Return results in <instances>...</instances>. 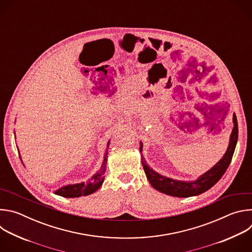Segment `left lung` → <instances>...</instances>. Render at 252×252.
Masks as SVG:
<instances>
[{"label":"left lung","mask_w":252,"mask_h":252,"mask_svg":"<svg viewBox=\"0 0 252 252\" xmlns=\"http://www.w3.org/2000/svg\"><path fill=\"white\" fill-rule=\"evenodd\" d=\"M233 129L230 134L229 145L226 153L222 157V158L212 166L208 171L200 175L194 182H181L175 181V179L163 176L158 172H156L153 168H151L147 163L143 157H141V164L145 169L146 175L149 179L150 184L157 190L165 193L167 195L176 196V197H189L198 195L209 189H211L215 184H217L221 176L226 171L227 167L230 164L236 142L238 138V125L235 114H233ZM140 153L142 152V143L140 141L139 147Z\"/></svg>","instance_id":"1"}]
</instances>
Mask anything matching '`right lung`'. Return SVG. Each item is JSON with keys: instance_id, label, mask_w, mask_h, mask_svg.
<instances>
[{"instance_id": "obj_1", "label": "right lung", "mask_w": 252, "mask_h": 252, "mask_svg": "<svg viewBox=\"0 0 252 252\" xmlns=\"http://www.w3.org/2000/svg\"><path fill=\"white\" fill-rule=\"evenodd\" d=\"M110 141L107 142L106 145V153L104 155V159L103 162L97 172L90 179L88 183H81V184H76V185H68L65 187H63L59 189L55 193L63 197L67 198H73V197H80L82 195H89L96 191L102 185L103 179H104V172L106 170V158H107V149H109ZM21 158V156H20ZM22 161V158H21ZM23 163V161H22Z\"/></svg>"}]
</instances>
